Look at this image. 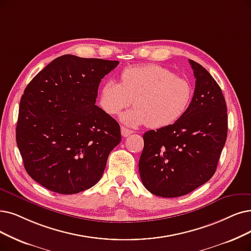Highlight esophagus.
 Wrapping results in <instances>:
<instances>
[{
	"mask_svg": "<svg viewBox=\"0 0 251 251\" xmlns=\"http://www.w3.org/2000/svg\"><path fill=\"white\" fill-rule=\"evenodd\" d=\"M134 132L132 131V129H128L127 127H126V126H122V134H123V136L124 137H127V136H129L131 134H133Z\"/></svg>",
	"mask_w": 251,
	"mask_h": 251,
	"instance_id": "obj_1",
	"label": "esophagus"
}]
</instances>
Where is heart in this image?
<instances>
[{"mask_svg":"<svg viewBox=\"0 0 251 251\" xmlns=\"http://www.w3.org/2000/svg\"><path fill=\"white\" fill-rule=\"evenodd\" d=\"M120 81L104 82L99 104L106 113L116 115L134 100L136 107L120 116L131 126L147 124L151 128L167 127L183 116L192 101L193 89L187 80L157 65L126 68Z\"/></svg>","mask_w":251,"mask_h":251,"instance_id":"1","label":"heart"}]
</instances>
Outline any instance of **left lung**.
<instances>
[{
  "label": "left lung",
  "instance_id": "left-lung-1",
  "mask_svg": "<svg viewBox=\"0 0 251 251\" xmlns=\"http://www.w3.org/2000/svg\"><path fill=\"white\" fill-rule=\"evenodd\" d=\"M189 64L196 87L186 112L175 124L143 135L140 177L158 197H181L210 180L227 136L222 88L204 67L192 59Z\"/></svg>",
  "mask_w": 251,
  "mask_h": 251
}]
</instances>
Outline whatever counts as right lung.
I'll list each match as a JSON object with an SVG mask.
<instances>
[{"mask_svg": "<svg viewBox=\"0 0 251 251\" xmlns=\"http://www.w3.org/2000/svg\"><path fill=\"white\" fill-rule=\"evenodd\" d=\"M118 64L65 54L27 84L19 104L16 143L25 171L36 182L72 195L101 179L122 134L96 99L101 80Z\"/></svg>", "mask_w": 251, "mask_h": 251, "instance_id": "right-lung-1", "label": "right lung"}]
</instances>
